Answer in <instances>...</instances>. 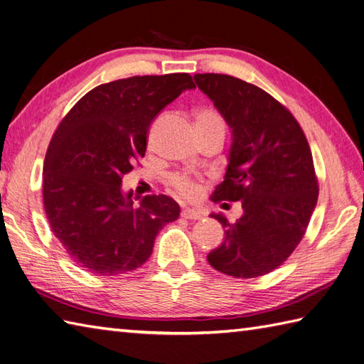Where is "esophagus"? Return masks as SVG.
<instances>
[{
  "mask_svg": "<svg viewBox=\"0 0 364 364\" xmlns=\"http://www.w3.org/2000/svg\"><path fill=\"white\" fill-rule=\"evenodd\" d=\"M181 218L184 219H191V220H198L203 218V213L198 210H191V208H186V210L181 211Z\"/></svg>",
  "mask_w": 364,
  "mask_h": 364,
  "instance_id": "obj_1",
  "label": "esophagus"
}]
</instances>
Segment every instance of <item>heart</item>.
<instances>
[{"label":"heart","mask_w":364,"mask_h":364,"mask_svg":"<svg viewBox=\"0 0 364 364\" xmlns=\"http://www.w3.org/2000/svg\"><path fill=\"white\" fill-rule=\"evenodd\" d=\"M196 123L197 128H220L223 129V120L220 117V114L213 109V107H202L198 109L196 114ZM170 186H172L178 194H181L183 197L188 198H194L198 196L200 192V184L188 175H172L170 176Z\"/></svg>","instance_id":"b5f03b06"}]
</instances>
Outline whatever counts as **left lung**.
<instances>
[{"label": "left lung", "mask_w": 364, "mask_h": 364, "mask_svg": "<svg viewBox=\"0 0 364 364\" xmlns=\"http://www.w3.org/2000/svg\"><path fill=\"white\" fill-rule=\"evenodd\" d=\"M198 89L231 128L227 173L213 200L241 202L244 214L225 228L223 242L208 253L219 272L255 278L288 259L304 237L319 186L304 129L267 92L235 76L197 73Z\"/></svg>", "instance_id": "1"}]
</instances>
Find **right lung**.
Here are the masks:
<instances>
[{
	"label": "right lung",
	"mask_w": 364,
	"mask_h": 364,
	"mask_svg": "<svg viewBox=\"0 0 364 364\" xmlns=\"http://www.w3.org/2000/svg\"><path fill=\"white\" fill-rule=\"evenodd\" d=\"M194 87L188 73L106 82L87 92L54 131L43 164L46 219L87 272L119 275L141 267L159 230L180 215L175 200L162 194L134 206L122 178L145 156L154 117Z\"/></svg>",
	"instance_id": "add662e5"
}]
</instances>
